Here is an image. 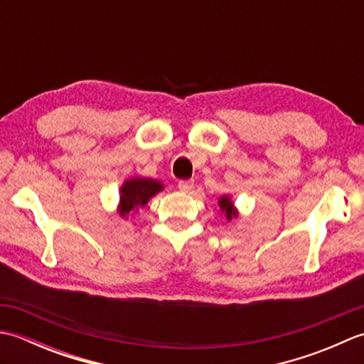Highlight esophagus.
Here are the masks:
<instances>
[{
    "mask_svg": "<svg viewBox=\"0 0 364 364\" xmlns=\"http://www.w3.org/2000/svg\"><path fill=\"white\" fill-rule=\"evenodd\" d=\"M192 188H194V183L192 181H186V180L178 181V189H180L181 192H191Z\"/></svg>",
    "mask_w": 364,
    "mask_h": 364,
    "instance_id": "obj_1",
    "label": "esophagus"
}]
</instances>
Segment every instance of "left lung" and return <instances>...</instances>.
<instances>
[{
    "instance_id": "1",
    "label": "left lung",
    "mask_w": 364,
    "mask_h": 364,
    "mask_svg": "<svg viewBox=\"0 0 364 364\" xmlns=\"http://www.w3.org/2000/svg\"><path fill=\"white\" fill-rule=\"evenodd\" d=\"M219 206H220V210L225 213L228 220H231V218H236L237 215L235 206H233V202H231L228 196H223L219 198Z\"/></svg>"
}]
</instances>
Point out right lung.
<instances>
[{"label":"right lung","instance_id":"right-lung-1","mask_svg":"<svg viewBox=\"0 0 364 364\" xmlns=\"http://www.w3.org/2000/svg\"><path fill=\"white\" fill-rule=\"evenodd\" d=\"M162 188L164 186L159 181L149 180V178H131V180L125 181L120 189V215L125 218L136 208L145 206L153 196L162 191Z\"/></svg>","mask_w":364,"mask_h":364}]
</instances>
